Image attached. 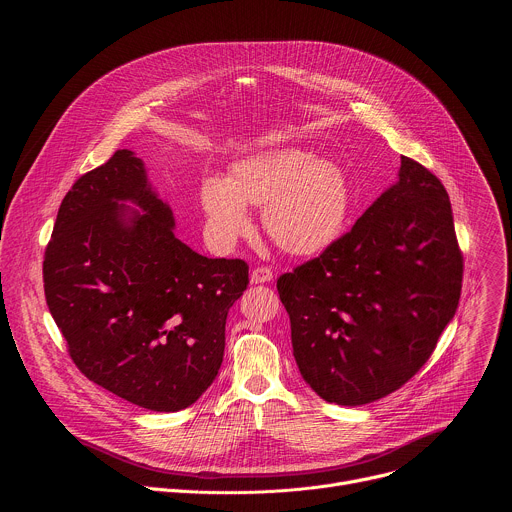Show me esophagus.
<instances>
[{"label":"esophagus","mask_w":512,"mask_h":512,"mask_svg":"<svg viewBox=\"0 0 512 512\" xmlns=\"http://www.w3.org/2000/svg\"><path fill=\"white\" fill-rule=\"evenodd\" d=\"M273 279V271L271 269H267V267H255L253 271H251V283H267V281H271Z\"/></svg>","instance_id":"esophagus-1"}]
</instances>
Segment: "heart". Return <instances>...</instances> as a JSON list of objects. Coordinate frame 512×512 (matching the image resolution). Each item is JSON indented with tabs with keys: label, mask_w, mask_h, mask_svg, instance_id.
Masks as SVG:
<instances>
[{
	"label": "heart",
	"mask_w": 512,
	"mask_h": 512,
	"mask_svg": "<svg viewBox=\"0 0 512 512\" xmlns=\"http://www.w3.org/2000/svg\"><path fill=\"white\" fill-rule=\"evenodd\" d=\"M210 235L233 245L251 227L247 206H263V229L291 255H316L342 233L350 188L344 172L302 148L251 154L229 180L212 176L200 188Z\"/></svg>",
	"instance_id": "obj_1"
}]
</instances>
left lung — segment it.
Here are the masks:
<instances>
[{
  "label": "left lung",
  "instance_id": "obj_1",
  "mask_svg": "<svg viewBox=\"0 0 512 512\" xmlns=\"http://www.w3.org/2000/svg\"><path fill=\"white\" fill-rule=\"evenodd\" d=\"M397 176L350 233L277 279L298 369L328 403L356 407L405 385L460 302L448 192L405 156Z\"/></svg>",
  "mask_w": 512,
  "mask_h": 512
}]
</instances>
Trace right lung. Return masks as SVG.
<instances>
[{"label":"right lung","instance_id":"right-lung-1","mask_svg":"<svg viewBox=\"0 0 512 512\" xmlns=\"http://www.w3.org/2000/svg\"><path fill=\"white\" fill-rule=\"evenodd\" d=\"M174 227L143 160L117 150L64 196L42 269L79 371L164 413L190 407L216 379L229 310L249 283L245 261L208 259Z\"/></svg>","mask_w":512,"mask_h":512}]
</instances>
